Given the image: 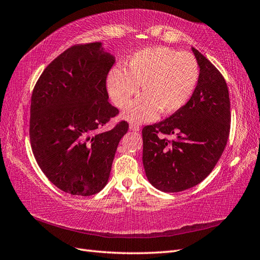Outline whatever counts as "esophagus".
Segmentation results:
<instances>
[{"label":"esophagus","instance_id":"esophagus-1","mask_svg":"<svg viewBox=\"0 0 260 260\" xmlns=\"http://www.w3.org/2000/svg\"><path fill=\"white\" fill-rule=\"evenodd\" d=\"M129 128L132 129V131H134V132H139L140 131V125L139 124H134V123H132L131 125H129Z\"/></svg>","mask_w":260,"mask_h":260}]
</instances>
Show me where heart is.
I'll list each match as a JSON object with an SVG mask.
<instances>
[{"mask_svg": "<svg viewBox=\"0 0 260 260\" xmlns=\"http://www.w3.org/2000/svg\"><path fill=\"white\" fill-rule=\"evenodd\" d=\"M199 75V63L191 53L168 47L147 48L129 59L127 70L110 71L108 90L116 106L125 108L142 85L144 93L124 113L126 119L142 123L155 119L159 112H180L194 92Z\"/></svg>", "mask_w": 260, "mask_h": 260, "instance_id": "obj_1", "label": "heart"}]
</instances>
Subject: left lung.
Listing matches in <instances>:
<instances>
[{"instance_id": "8db88e82", "label": "left lung", "mask_w": 260, "mask_h": 260, "mask_svg": "<svg viewBox=\"0 0 260 260\" xmlns=\"http://www.w3.org/2000/svg\"><path fill=\"white\" fill-rule=\"evenodd\" d=\"M192 51L200 75L189 103L142 131L146 176L163 192L184 191L206 179L221 157L230 133L227 82L202 53L194 48Z\"/></svg>"}]
</instances>
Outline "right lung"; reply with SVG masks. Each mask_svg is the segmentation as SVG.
I'll return each mask as SVG.
<instances>
[{
    "mask_svg": "<svg viewBox=\"0 0 260 260\" xmlns=\"http://www.w3.org/2000/svg\"><path fill=\"white\" fill-rule=\"evenodd\" d=\"M114 63L101 42L75 45L49 63L33 88V155L50 182L69 194L88 197L104 189L128 131L125 120L103 131L119 113L106 88Z\"/></svg>",
    "mask_w": 260,
    "mask_h": 260,
    "instance_id": "right-lung-1",
    "label": "right lung"
}]
</instances>
